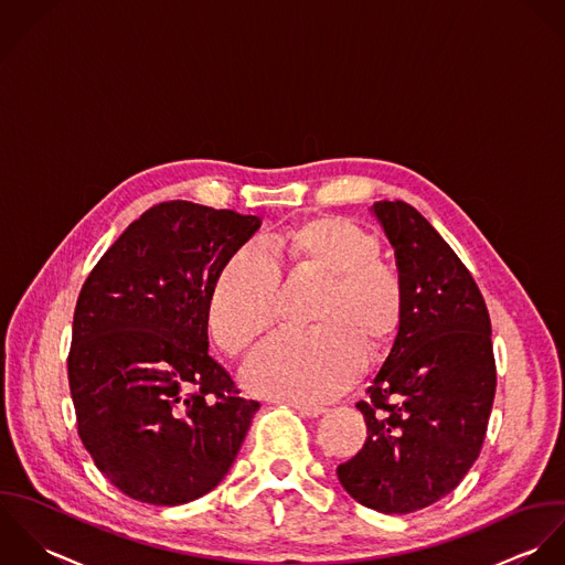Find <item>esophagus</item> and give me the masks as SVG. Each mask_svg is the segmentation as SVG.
<instances>
[{"label":"esophagus","instance_id":"obj_1","mask_svg":"<svg viewBox=\"0 0 565 565\" xmlns=\"http://www.w3.org/2000/svg\"><path fill=\"white\" fill-rule=\"evenodd\" d=\"M290 408H295L303 417H321L326 413L323 406H310V404H299V402H286Z\"/></svg>","mask_w":565,"mask_h":565}]
</instances>
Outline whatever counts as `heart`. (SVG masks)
Instances as JSON below:
<instances>
[{"label":"heart","mask_w":565,"mask_h":565,"mask_svg":"<svg viewBox=\"0 0 565 565\" xmlns=\"http://www.w3.org/2000/svg\"><path fill=\"white\" fill-rule=\"evenodd\" d=\"M281 244L297 268L330 277L312 332H279L262 342L242 369L246 391L321 404L339 397L364 371L369 347L384 349L397 337L406 292L382 259L380 239L347 218H317L290 228ZM281 270L255 242L231 253L207 299V328L226 353H237L270 328Z\"/></svg>","instance_id":"obj_1"}]
</instances>
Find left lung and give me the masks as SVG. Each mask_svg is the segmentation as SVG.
I'll return each instance as SVG.
<instances>
[{"label": "left lung", "mask_w": 565, "mask_h": 565, "mask_svg": "<svg viewBox=\"0 0 565 565\" xmlns=\"http://www.w3.org/2000/svg\"><path fill=\"white\" fill-rule=\"evenodd\" d=\"M371 214L395 248L406 312L355 404L366 441L337 473L355 502L402 515L448 495L478 458L495 360L484 299L450 244L404 201H380Z\"/></svg>", "instance_id": "obj_1"}]
</instances>
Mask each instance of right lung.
<instances>
[{"mask_svg":"<svg viewBox=\"0 0 565 565\" xmlns=\"http://www.w3.org/2000/svg\"><path fill=\"white\" fill-rule=\"evenodd\" d=\"M262 221L190 201L150 207L115 239L76 303L67 358L78 435L132 500L177 507L231 469L259 404L210 353L207 299Z\"/></svg>","mask_w":565,"mask_h":565,"instance_id":"right-lung-1","label":"right lung"}]
</instances>
